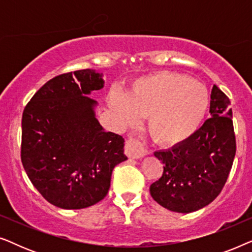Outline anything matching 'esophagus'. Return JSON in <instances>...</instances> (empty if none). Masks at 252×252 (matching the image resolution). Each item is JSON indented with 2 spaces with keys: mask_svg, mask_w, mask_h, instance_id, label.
Returning <instances> with one entry per match:
<instances>
[{
  "mask_svg": "<svg viewBox=\"0 0 252 252\" xmlns=\"http://www.w3.org/2000/svg\"><path fill=\"white\" fill-rule=\"evenodd\" d=\"M125 153L129 158L136 159V158L146 156L148 151L144 149V147L142 146V143H141L140 141L133 139V137H129V139L126 141Z\"/></svg>",
  "mask_w": 252,
  "mask_h": 252,
  "instance_id": "1",
  "label": "esophagus"
}]
</instances>
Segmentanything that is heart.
Segmentation results:
<instances>
[{
	"label": "heart",
	"instance_id": "1",
	"mask_svg": "<svg viewBox=\"0 0 252 252\" xmlns=\"http://www.w3.org/2000/svg\"><path fill=\"white\" fill-rule=\"evenodd\" d=\"M108 103L125 125L148 116L150 135L173 147L197 130L208 110L209 94L204 86L186 75L157 72L134 81L127 94L113 89Z\"/></svg>",
	"mask_w": 252,
	"mask_h": 252
}]
</instances>
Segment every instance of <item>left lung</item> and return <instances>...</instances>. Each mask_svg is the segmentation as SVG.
<instances>
[{"instance_id": "1", "label": "left lung", "mask_w": 252, "mask_h": 252, "mask_svg": "<svg viewBox=\"0 0 252 252\" xmlns=\"http://www.w3.org/2000/svg\"><path fill=\"white\" fill-rule=\"evenodd\" d=\"M229 105V98L215 85L210 101L211 118L185 142L155 153L164 171L150 186V194L163 208L194 212L220 194L236 153Z\"/></svg>"}]
</instances>
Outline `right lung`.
<instances>
[{"instance_id":"right-lung-1","label":"right lung","mask_w":252,"mask_h":252,"mask_svg":"<svg viewBox=\"0 0 252 252\" xmlns=\"http://www.w3.org/2000/svg\"><path fill=\"white\" fill-rule=\"evenodd\" d=\"M103 74L79 70L46 82L27 103L22 119V163L50 204L85 209L101 201L116 165L126 160L123 136L106 132L89 97L104 87Z\"/></svg>"}]
</instances>
